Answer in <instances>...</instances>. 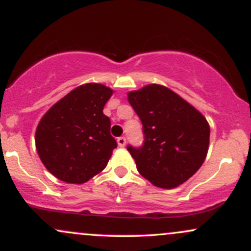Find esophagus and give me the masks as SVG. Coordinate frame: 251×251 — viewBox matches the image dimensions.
Listing matches in <instances>:
<instances>
[{
  "label": "esophagus",
  "instance_id": "esophagus-1",
  "mask_svg": "<svg viewBox=\"0 0 251 251\" xmlns=\"http://www.w3.org/2000/svg\"><path fill=\"white\" fill-rule=\"evenodd\" d=\"M117 142H118V145H119L120 148H124V146L126 145V138L125 137H119L117 139Z\"/></svg>",
  "mask_w": 251,
  "mask_h": 251
}]
</instances>
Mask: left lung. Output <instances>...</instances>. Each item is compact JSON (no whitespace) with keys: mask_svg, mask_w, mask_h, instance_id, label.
Returning a JSON list of instances; mask_svg holds the SVG:
<instances>
[{"mask_svg":"<svg viewBox=\"0 0 251 251\" xmlns=\"http://www.w3.org/2000/svg\"><path fill=\"white\" fill-rule=\"evenodd\" d=\"M127 97L143 124V145L127 146L139 174L158 188L183 184L205 160L210 139L206 119L171 89L155 83Z\"/></svg>","mask_w":251,"mask_h":251,"instance_id":"obj_1","label":"left lung"}]
</instances>
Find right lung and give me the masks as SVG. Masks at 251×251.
I'll use <instances>...</instances> for the list:
<instances>
[{
  "label": "right lung",
  "instance_id": "add662e5",
  "mask_svg": "<svg viewBox=\"0 0 251 251\" xmlns=\"http://www.w3.org/2000/svg\"><path fill=\"white\" fill-rule=\"evenodd\" d=\"M113 91L85 83L48 109L35 132V145L46 169L57 179L82 184L107 165L117 142L102 112Z\"/></svg>",
  "mask_w": 251,
  "mask_h": 251
}]
</instances>
